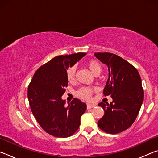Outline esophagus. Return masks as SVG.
Wrapping results in <instances>:
<instances>
[{"instance_id":"1","label":"esophagus","mask_w":158,"mask_h":158,"mask_svg":"<svg viewBox=\"0 0 158 158\" xmlns=\"http://www.w3.org/2000/svg\"><path fill=\"white\" fill-rule=\"evenodd\" d=\"M95 106V105H92V104H87V109H91L93 108Z\"/></svg>"}]
</instances>
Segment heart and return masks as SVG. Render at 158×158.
Here are the masks:
<instances>
[{"label":"heart","instance_id":"1","mask_svg":"<svg viewBox=\"0 0 158 158\" xmlns=\"http://www.w3.org/2000/svg\"><path fill=\"white\" fill-rule=\"evenodd\" d=\"M87 65L95 75L97 74H100L102 70V66L98 61L95 60H90L87 63ZM76 68L75 66H70L67 69L66 77L69 81H73L75 77ZM95 89L91 87H82L81 89L77 90L76 95L77 97L83 99V100H90L92 97L93 93L94 92Z\"/></svg>","mask_w":158,"mask_h":158}]
</instances>
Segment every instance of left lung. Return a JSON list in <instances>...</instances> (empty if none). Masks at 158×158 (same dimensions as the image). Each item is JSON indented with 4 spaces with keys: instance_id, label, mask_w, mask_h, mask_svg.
<instances>
[{
    "instance_id": "left-lung-1",
    "label": "left lung",
    "mask_w": 158,
    "mask_h": 158,
    "mask_svg": "<svg viewBox=\"0 0 158 158\" xmlns=\"http://www.w3.org/2000/svg\"><path fill=\"white\" fill-rule=\"evenodd\" d=\"M95 56L108 67L109 79L103 93L111 95L110 104L100 102L105 114L98 121L100 129L118 134L129 128L137 118L143 100V90L135 67L112 53H95Z\"/></svg>"
}]
</instances>
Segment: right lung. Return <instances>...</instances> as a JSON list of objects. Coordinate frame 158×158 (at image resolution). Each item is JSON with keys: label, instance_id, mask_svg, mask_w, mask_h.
I'll list each match as a JSON object with an SVG mask.
<instances>
[{"label": "right lung", "instance_id": "right-lung-1", "mask_svg": "<svg viewBox=\"0 0 158 158\" xmlns=\"http://www.w3.org/2000/svg\"><path fill=\"white\" fill-rule=\"evenodd\" d=\"M86 54L76 53L56 56L37 69L28 88L33 116L45 132L56 137H70L80 125L86 105L74 98L68 106L61 99L68 86L67 69Z\"/></svg>", "mask_w": 158, "mask_h": 158}]
</instances>
